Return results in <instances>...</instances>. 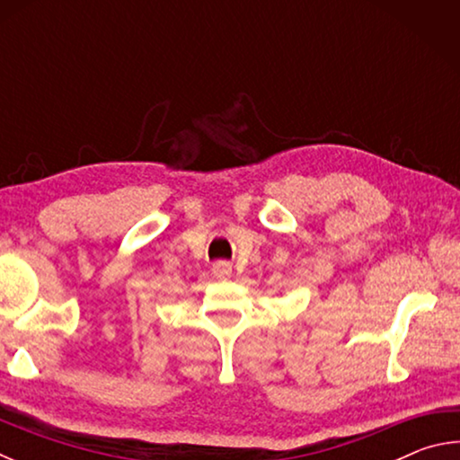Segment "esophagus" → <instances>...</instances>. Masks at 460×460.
Wrapping results in <instances>:
<instances>
[{"label": "esophagus", "mask_w": 460, "mask_h": 460, "mask_svg": "<svg viewBox=\"0 0 460 460\" xmlns=\"http://www.w3.org/2000/svg\"><path fill=\"white\" fill-rule=\"evenodd\" d=\"M213 274L217 278H229L231 276V263L227 261H217L213 266Z\"/></svg>", "instance_id": "34e87169"}]
</instances>
